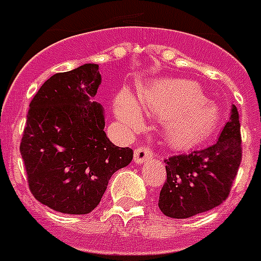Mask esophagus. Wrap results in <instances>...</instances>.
<instances>
[{
    "label": "esophagus",
    "instance_id": "34e87169",
    "mask_svg": "<svg viewBox=\"0 0 261 261\" xmlns=\"http://www.w3.org/2000/svg\"><path fill=\"white\" fill-rule=\"evenodd\" d=\"M153 159V150L146 146H141L135 149L134 151V163L135 164H143Z\"/></svg>",
    "mask_w": 261,
    "mask_h": 261
}]
</instances>
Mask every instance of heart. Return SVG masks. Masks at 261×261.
Returning a JSON list of instances; mask_svg holds the SVG:
<instances>
[{"label": "heart", "mask_w": 261, "mask_h": 261, "mask_svg": "<svg viewBox=\"0 0 261 261\" xmlns=\"http://www.w3.org/2000/svg\"><path fill=\"white\" fill-rule=\"evenodd\" d=\"M141 106L163 119L164 137L176 149H190L204 142L219 124L217 104L207 100L198 84L190 80H157L139 94ZM115 114L127 127L138 130L143 118L128 92L115 100Z\"/></svg>", "instance_id": "1"}]
</instances>
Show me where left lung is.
Instances as JSON below:
<instances>
[{
  "mask_svg": "<svg viewBox=\"0 0 261 261\" xmlns=\"http://www.w3.org/2000/svg\"><path fill=\"white\" fill-rule=\"evenodd\" d=\"M241 155L239 111L231 106L230 119L214 145L164 160L167 181L160 192V210L184 219L219 206L230 192Z\"/></svg>",
  "mask_w": 261,
  "mask_h": 261,
  "instance_id": "1",
  "label": "left lung"
}]
</instances>
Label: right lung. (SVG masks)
<instances>
[{
    "label": "right lung",
    "mask_w": 261,
    "mask_h": 261,
    "mask_svg": "<svg viewBox=\"0 0 261 261\" xmlns=\"http://www.w3.org/2000/svg\"><path fill=\"white\" fill-rule=\"evenodd\" d=\"M101 84L98 65L57 73L30 104L20 153L36 200L63 214H88L108 180L133 160L130 147L107 138L104 108L93 101Z\"/></svg>",
    "instance_id": "right-lung-1"
}]
</instances>
